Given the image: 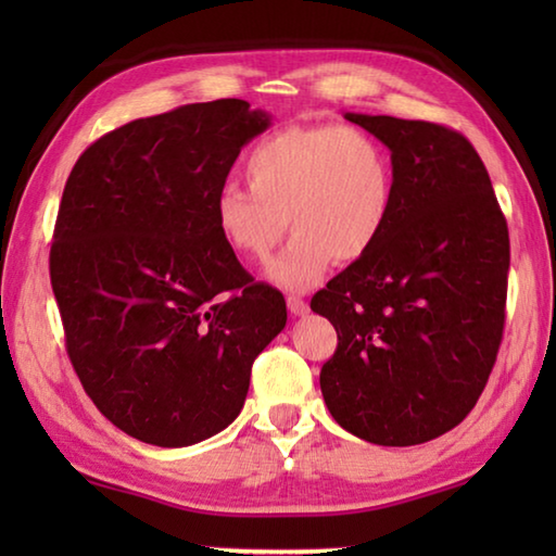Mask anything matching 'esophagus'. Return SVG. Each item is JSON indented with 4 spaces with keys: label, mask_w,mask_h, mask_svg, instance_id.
I'll use <instances>...</instances> for the list:
<instances>
[{
    "label": "esophagus",
    "mask_w": 556,
    "mask_h": 556,
    "mask_svg": "<svg viewBox=\"0 0 556 556\" xmlns=\"http://www.w3.org/2000/svg\"><path fill=\"white\" fill-rule=\"evenodd\" d=\"M287 306H289V312L294 314V316L308 314V304L301 296H287Z\"/></svg>",
    "instance_id": "esophagus-1"
}]
</instances>
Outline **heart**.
Here are the masks:
<instances>
[{
  "mask_svg": "<svg viewBox=\"0 0 556 556\" xmlns=\"http://www.w3.org/2000/svg\"><path fill=\"white\" fill-rule=\"evenodd\" d=\"M244 176L250 188H218L215 225L238 255L262 262L291 223L294 238L267 267L271 285L289 291L318 285L333 260L370 255L394 211L392 156L357 127L279 129L252 149Z\"/></svg>",
  "mask_w": 556,
  "mask_h": 556,
  "instance_id": "heart-1",
  "label": "heart"
}]
</instances>
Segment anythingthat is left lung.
Masks as SVG:
<instances>
[{
	"mask_svg": "<svg viewBox=\"0 0 556 556\" xmlns=\"http://www.w3.org/2000/svg\"><path fill=\"white\" fill-rule=\"evenodd\" d=\"M343 117L390 149L394 211L370 255L312 299L338 333L321 392L331 417L357 439L425 444L466 419L495 365L507 223L464 135L421 119Z\"/></svg>",
	"mask_w": 556,
	"mask_h": 556,
	"instance_id": "8db88e82",
	"label": "left lung"
}]
</instances>
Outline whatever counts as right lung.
<instances>
[{
    "label": "right lung",
    "instance_id": "right-lung-1",
    "mask_svg": "<svg viewBox=\"0 0 556 556\" xmlns=\"http://www.w3.org/2000/svg\"><path fill=\"white\" fill-rule=\"evenodd\" d=\"M269 125L244 100L184 105L100 137L65 181L51 244L65 348L96 407L144 444L232 425L287 326L285 296L242 269L213 213Z\"/></svg>",
    "mask_w": 556,
    "mask_h": 556
}]
</instances>
